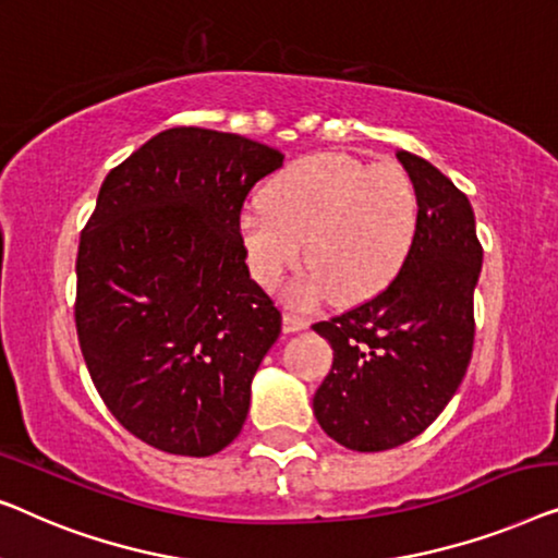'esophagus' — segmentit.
I'll use <instances>...</instances> for the list:
<instances>
[{
    "mask_svg": "<svg viewBox=\"0 0 558 558\" xmlns=\"http://www.w3.org/2000/svg\"><path fill=\"white\" fill-rule=\"evenodd\" d=\"M308 328V320L303 316H295V313H282V331L286 333H298Z\"/></svg>",
    "mask_w": 558,
    "mask_h": 558,
    "instance_id": "34e87169",
    "label": "esophagus"
}]
</instances>
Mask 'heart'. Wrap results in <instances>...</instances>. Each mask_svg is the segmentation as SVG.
<instances>
[{
    "label": "heart",
    "mask_w": 558,
    "mask_h": 558,
    "mask_svg": "<svg viewBox=\"0 0 558 558\" xmlns=\"http://www.w3.org/2000/svg\"><path fill=\"white\" fill-rule=\"evenodd\" d=\"M417 227V186L399 163L324 151L280 171L265 186V207L242 209L240 240L263 288H278L303 253L311 272L290 288V301L305 305L331 293L356 303L395 280Z\"/></svg>",
    "instance_id": "obj_1"
}]
</instances>
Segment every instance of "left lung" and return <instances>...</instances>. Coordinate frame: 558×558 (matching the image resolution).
<instances>
[{"mask_svg": "<svg viewBox=\"0 0 558 558\" xmlns=\"http://www.w3.org/2000/svg\"><path fill=\"white\" fill-rule=\"evenodd\" d=\"M420 194V227L402 270L374 298L313 324L333 366L313 397L324 433L381 452L425 433L468 372L483 245L465 194L433 163L397 151Z\"/></svg>", "mask_w": 558, "mask_h": 558, "instance_id": "obj_1", "label": "left lung"}]
</instances>
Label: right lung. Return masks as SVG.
<instances>
[{"label":"right lung","instance_id":"add662e5","mask_svg":"<svg viewBox=\"0 0 558 558\" xmlns=\"http://www.w3.org/2000/svg\"><path fill=\"white\" fill-rule=\"evenodd\" d=\"M282 159L177 125L100 184L77 247V341L113 417L156 450L207 458L245 425L282 318L250 278L240 211Z\"/></svg>","mask_w":558,"mask_h":558}]
</instances>
